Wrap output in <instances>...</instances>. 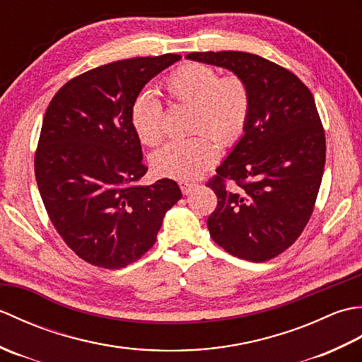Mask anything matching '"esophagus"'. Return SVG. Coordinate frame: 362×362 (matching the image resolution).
<instances>
[{"label":"esophagus","mask_w":362,"mask_h":362,"mask_svg":"<svg viewBox=\"0 0 362 362\" xmlns=\"http://www.w3.org/2000/svg\"><path fill=\"white\" fill-rule=\"evenodd\" d=\"M179 187H180L183 194H189L191 191H193V189L196 188V183L191 182V180H180V182H179Z\"/></svg>","instance_id":"esophagus-1"}]
</instances>
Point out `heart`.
<instances>
[{
    "instance_id": "1",
    "label": "heart",
    "mask_w": 362,
    "mask_h": 362,
    "mask_svg": "<svg viewBox=\"0 0 362 362\" xmlns=\"http://www.w3.org/2000/svg\"><path fill=\"white\" fill-rule=\"evenodd\" d=\"M163 91L174 104L189 105V132L194 136L165 144L152 156L156 173L171 179H194L216 163L222 146L243 136L252 112V93L241 76H219L216 68L189 62L169 73ZM134 132L143 144L157 146L165 135V110L158 99L144 91L130 112Z\"/></svg>"
}]
</instances>
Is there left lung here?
I'll use <instances>...</instances> for the list:
<instances>
[{
  "label": "left lung",
  "mask_w": 362,
  "mask_h": 362,
  "mask_svg": "<svg viewBox=\"0 0 362 362\" xmlns=\"http://www.w3.org/2000/svg\"><path fill=\"white\" fill-rule=\"evenodd\" d=\"M187 59L227 68L252 93L244 135L206 182L218 197L206 221L210 236L233 257L275 258L308 224L324 175L325 130L314 98L294 73L257 54L209 51Z\"/></svg>",
  "instance_id": "8db88e82"
}]
</instances>
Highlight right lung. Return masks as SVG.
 I'll use <instances>...</instances> for the list:
<instances>
[{
	"mask_svg": "<svg viewBox=\"0 0 362 362\" xmlns=\"http://www.w3.org/2000/svg\"><path fill=\"white\" fill-rule=\"evenodd\" d=\"M179 59L93 68L68 81L46 109L34 158L38 191L54 228L90 264L121 269L140 259L182 197L171 179L138 185L148 166L130 121L141 88Z\"/></svg>",
	"mask_w": 362,
	"mask_h": 362,
	"instance_id": "right-lung-1",
	"label": "right lung"
}]
</instances>
